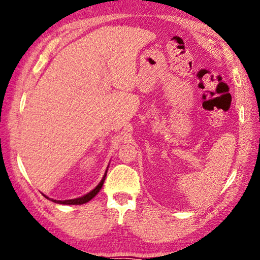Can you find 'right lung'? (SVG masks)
I'll return each instance as SVG.
<instances>
[{
    "mask_svg": "<svg viewBox=\"0 0 260 260\" xmlns=\"http://www.w3.org/2000/svg\"><path fill=\"white\" fill-rule=\"evenodd\" d=\"M109 167V166H108ZM108 167L106 171H105V175L103 176V179L100 180V183L95 186V187L90 190L89 193H86L85 195H83V197H80V198H76V199H72V200H65V201H59V200H51L52 202L54 203H59V204H68V206H79V204H84L86 202H89L91 199H93L95 195H97L99 193V190L102 189L103 185H104V181H105V178H106V175H107V170H108ZM45 198L49 199L47 195H44ZM50 200V199H49Z\"/></svg>",
    "mask_w": 260,
    "mask_h": 260,
    "instance_id": "obj_1",
    "label": "right lung"
}]
</instances>
